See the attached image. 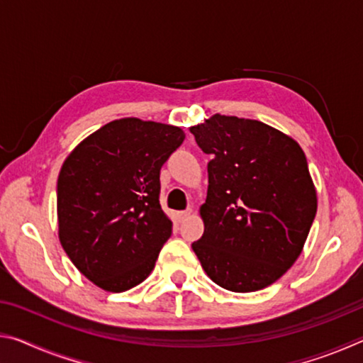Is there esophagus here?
I'll use <instances>...</instances> for the list:
<instances>
[{
	"label": "esophagus",
	"mask_w": 363,
	"mask_h": 363,
	"mask_svg": "<svg viewBox=\"0 0 363 363\" xmlns=\"http://www.w3.org/2000/svg\"><path fill=\"white\" fill-rule=\"evenodd\" d=\"M190 214H192V208H189V210H186V211H179L177 213V218H179V220H184V219H187Z\"/></svg>",
	"instance_id": "1"
}]
</instances>
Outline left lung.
I'll list each match as a JSON object with an SVG mask.
<instances>
[{
  "label": "left lung",
  "mask_w": 363,
  "mask_h": 363,
  "mask_svg": "<svg viewBox=\"0 0 363 363\" xmlns=\"http://www.w3.org/2000/svg\"><path fill=\"white\" fill-rule=\"evenodd\" d=\"M213 157L192 250L214 284L235 293L277 281L303 253L317 192L301 145L266 123L216 113L190 126Z\"/></svg>",
  "instance_id": "8db88e82"
}]
</instances>
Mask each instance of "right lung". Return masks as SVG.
Masks as SVG:
<instances>
[{
    "mask_svg": "<svg viewBox=\"0 0 363 363\" xmlns=\"http://www.w3.org/2000/svg\"><path fill=\"white\" fill-rule=\"evenodd\" d=\"M179 126L120 118L83 139L57 179L59 240L75 267L110 293L149 277L173 223L160 206V169Z\"/></svg>",
    "mask_w": 363,
    "mask_h": 363,
    "instance_id": "right-lung-1",
    "label": "right lung"
}]
</instances>
